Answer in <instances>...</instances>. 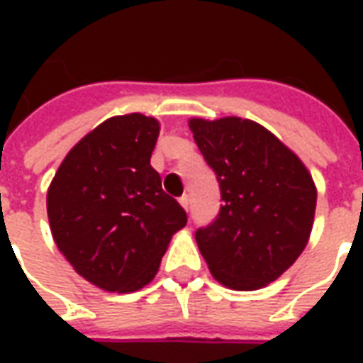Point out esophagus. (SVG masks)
Masks as SVG:
<instances>
[{
  "label": "esophagus",
  "mask_w": 363,
  "mask_h": 363,
  "mask_svg": "<svg viewBox=\"0 0 363 363\" xmlns=\"http://www.w3.org/2000/svg\"><path fill=\"white\" fill-rule=\"evenodd\" d=\"M179 202H181V206L184 208V210H189V196H186V194L179 198Z\"/></svg>",
  "instance_id": "1"
}]
</instances>
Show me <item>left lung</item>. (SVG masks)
Instances as JSON below:
<instances>
[{
  "mask_svg": "<svg viewBox=\"0 0 363 363\" xmlns=\"http://www.w3.org/2000/svg\"><path fill=\"white\" fill-rule=\"evenodd\" d=\"M198 150L220 182L223 204L196 243L213 278L239 291L280 278L309 241L317 206L296 153L247 118H192Z\"/></svg>",
  "mask_w": 363,
  "mask_h": 363,
  "instance_id": "1",
  "label": "left lung"
}]
</instances>
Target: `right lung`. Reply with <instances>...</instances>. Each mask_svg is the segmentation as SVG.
<instances>
[{
    "mask_svg": "<svg viewBox=\"0 0 363 363\" xmlns=\"http://www.w3.org/2000/svg\"><path fill=\"white\" fill-rule=\"evenodd\" d=\"M157 135V120L140 112L104 120L75 143L48 189L60 252L106 291L147 286L171 237L186 225V212L150 165Z\"/></svg>",
    "mask_w": 363,
    "mask_h": 363,
    "instance_id": "right-lung-1",
    "label": "right lung"
}]
</instances>
